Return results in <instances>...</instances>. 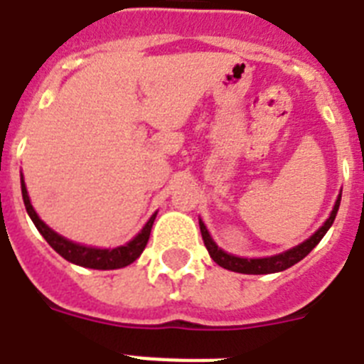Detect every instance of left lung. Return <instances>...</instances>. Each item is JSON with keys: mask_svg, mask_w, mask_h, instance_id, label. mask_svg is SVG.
Listing matches in <instances>:
<instances>
[{"mask_svg": "<svg viewBox=\"0 0 364 364\" xmlns=\"http://www.w3.org/2000/svg\"><path fill=\"white\" fill-rule=\"evenodd\" d=\"M338 205H341V194L336 198L335 208L331 211L329 218H327L323 226H321L314 235H310L306 241H303L301 245L294 247V249L286 250V252L274 254V256H267V258H239V256H233V254H228L226 250H223L218 247L213 237L209 235L205 224L200 220V232H202V239L205 249H208L209 256L213 258L215 264H218L220 267L228 269V271H235V273H245V274H267V273H279V271H284V269L291 267L297 262L305 258L310 250L314 249L316 245L320 243L321 237L326 235L327 230L331 228V224L335 223L336 211H338Z\"/></svg>", "mask_w": 364, "mask_h": 364, "instance_id": "1", "label": "left lung"}]
</instances>
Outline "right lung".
Segmentation results:
<instances>
[{
  "label": "right lung",
  "instance_id": "right-lung-1",
  "mask_svg": "<svg viewBox=\"0 0 364 364\" xmlns=\"http://www.w3.org/2000/svg\"><path fill=\"white\" fill-rule=\"evenodd\" d=\"M22 198H23V205H26V211L31 217L33 224L37 226V230L41 232L46 243L59 254L63 256L67 262L76 265H82V267H90V269H121L131 265L136 258H140V254L146 249L147 241H149V233H151L153 223H155V215H151V218L147 220V224L141 228V232L136 235L132 241H129L123 247H115V249H95V247H85V245L73 243L69 239H65L63 235L55 233L54 230L48 228L46 224L38 218V215L35 213L33 205L29 202L28 196V188H26V183H23L22 177Z\"/></svg>",
  "mask_w": 364,
  "mask_h": 364
}]
</instances>
